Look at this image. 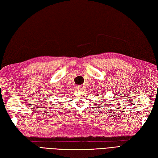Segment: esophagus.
<instances>
[{"instance_id": "esophagus-1", "label": "esophagus", "mask_w": 158, "mask_h": 158, "mask_svg": "<svg viewBox=\"0 0 158 158\" xmlns=\"http://www.w3.org/2000/svg\"><path fill=\"white\" fill-rule=\"evenodd\" d=\"M76 90H77V91H80L81 89H82V86H76Z\"/></svg>"}]
</instances>
